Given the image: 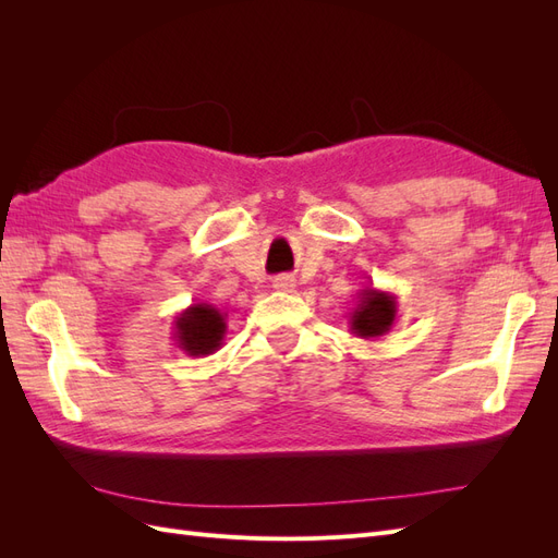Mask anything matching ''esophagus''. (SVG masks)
I'll list each match as a JSON object with an SVG mask.
<instances>
[{
	"label": "esophagus",
	"instance_id": "esophagus-1",
	"mask_svg": "<svg viewBox=\"0 0 558 558\" xmlns=\"http://www.w3.org/2000/svg\"><path fill=\"white\" fill-rule=\"evenodd\" d=\"M272 289L283 291V293H291L295 289V279L291 275H279L272 279Z\"/></svg>",
	"mask_w": 558,
	"mask_h": 558
}]
</instances>
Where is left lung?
Segmentation results:
<instances>
[{"label":"left lung","mask_w":558,"mask_h":558,"mask_svg":"<svg viewBox=\"0 0 558 558\" xmlns=\"http://www.w3.org/2000/svg\"><path fill=\"white\" fill-rule=\"evenodd\" d=\"M398 318V298L375 286H365L356 295V307L349 312V330L361 340H377L393 328Z\"/></svg>","instance_id":"8db88e82"}]
</instances>
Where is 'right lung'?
I'll list each match as a JSON object with an SVG mask.
<instances>
[{"mask_svg": "<svg viewBox=\"0 0 558 558\" xmlns=\"http://www.w3.org/2000/svg\"><path fill=\"white\" fill-rule=\"evenodd\" d=\"M226 330V314L221 310H216L214 305H207V302H197V305L185 307L174 318L172 335L174 344L183 353L199 359L221 349Z\"/></svg>", "mask_w": 558, "mask_h": 558, "instance_id": "right-lung-1", "label": "right lung"}]
</instances>
